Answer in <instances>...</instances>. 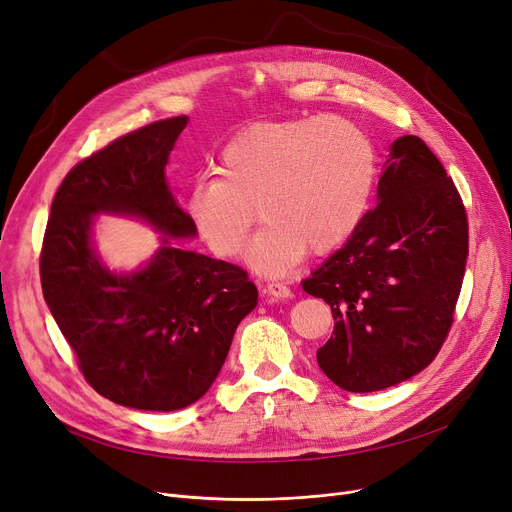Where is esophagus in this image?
I'll list each match as a JSON object with an SVG mask.
<instances>
[{
    "instance_id": "1",
    "label": "esophagus",
    "mask_w": 512,
    "mask_h": 512,
    "mask_svg": "<svg viewBox=\"0 0 512 512\" xmlns=\"http://www.w3.org/2000/svg\"><path fill=\"white\" fill-rule=\"evenodd\" d=\"M265 297L272 299V301H284V299H290V288L286 284H280V282H272L265 286Z\"/></svg>"
}]
</instances>
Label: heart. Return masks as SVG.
Masks as SVG:
<instances>
[{
    "mask_svg": "<svg viewBox=\"0 0 512 512\" xmlns=\"http://www.w3.org/2000/svg\"><path fill=\"white\" fill-rule=\"evenodd\" d=\"M215 170L186 197L197 234L215 255L236 257L261 213L267 224L247 261L255 272L282 276L307 251L328 255L355 234L378 178V153L351 120L292 118L234 134Z\"/></svg>",
    "mask_w": 512,
    "mask_h": 512,
    "instance_id": "1",
    "label": "heart"
}]
</instances>
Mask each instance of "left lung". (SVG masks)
<instances>
[{"label": "left lung", "instance_id": "obj_1", "mask_svg": "<svg viewBox=\"0 0 512 512\" xmlns=\"http://www.w3.org/2000/svg\"><path fill=\"white\" fill-rule=\"evenodd\" d=\"M467 255V213L440 159L413 134L396 139L378 203L303 282L336 321L321 371L342 390L375 392L425 369L450 330Z\"/></svg>", "mask_w": 512, "mask_h": 512}]
</instances>
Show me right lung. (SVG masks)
I'll return each instance as SVG.
<instances>
[{"instance_id":"add662e5","label":"right lung","mask_w":512,"mask_h":512,"mask_svg":"<svg viewBox=\"0 0 512 512\" xmlns=\"http://www.w3.org/2000/svg\"><path fill=\"white\" fill-rule=\"evenodd\" d=\"M186 124L188 116L153 122L80 161L58 188L43 238L45 303L87 382L128 409L197 402L257 307L245 270L174 245L197 236L166 178ZM97 214L151 225L160 249L137 271H110L94 247Z\"/></svg>"}]
</instances>
